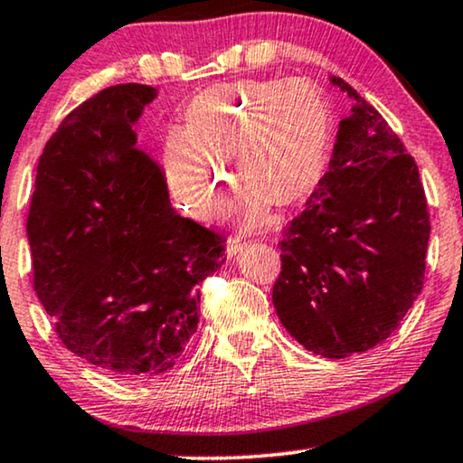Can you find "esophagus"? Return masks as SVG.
I'll return each mask as SVG.
<instances>
[{
	"instance_id": "34e87169",
	"label": "esophagus",
	"mask_w": 463,
	"mask_h": 463,
	"mask_svg": "<svg viewBox=\"0 0 463 463\" xmlns=\"http://www.w3.org/2000/svg\"><path fill=\"white\" fill-rule=\"evenodd\" d=\"M244 246H246V242H242V240L236 238V236H232L230 240H227V246H225V249H227V257H236L238 252L244 249Z\"/></svg>"
}]
</instances>
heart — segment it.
<instances>
[{
    "mask_svg": "<svg viewBox=\"0 0 463 463\" xmlns=\"http://www.w3.org/2000/svg\"><path fill=\"white\" fill-rule=\"evenodd\" d=\"M333 113L312 80H240L195 94L185 130L164 143V168L173 194L194 214L211 219L225 208L233 157L238 179L250 189L246 214L265 206L299 204L325 175Z\"/></svg>",
    "mask_w": 463,
    "mask_h": 463,
    "instance_id": "1",
    "label": "heart"
}]
</instances>
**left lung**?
<instances>
[{
    "label": "left lung",
    "mask_w": 463,
    "mask_h": 463,
    "mask_svg": "<svg viewBox=\"0 0 463 463\" xmlns=\"http://www.w3.org/2000/svg\"><path fill=\"white\" fill-rule=\"evenodd\" d=\"M354 100L328 173L282 227L278 318L325 358L371 350L396 331L423 288L430 213L413 156L375 107Z\"/></svg>",
    "instance_id": "left-lung-1"
}]
</instances>
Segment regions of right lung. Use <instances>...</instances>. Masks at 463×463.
Listing matches in <instances>:
<instances>
[{
	"instance_id": "add662e5",
	"label": "right lung",
	"mask_w": 463,
	"mask_h": 463,
	"mask_svg": "<svg viewBox=\"0 0 463 463\" xmlns=\"http://www.w3.org/2000/svg\"><path fill=\"white\" fill-rule=\"evenodd\" d=\"M156 88L99 90L37 162L27 236L33 288L75 356L126 379L173 369L198 328L200 284L225 238L179 217L132 124Z\"/></svg>"
}]
</instances>
